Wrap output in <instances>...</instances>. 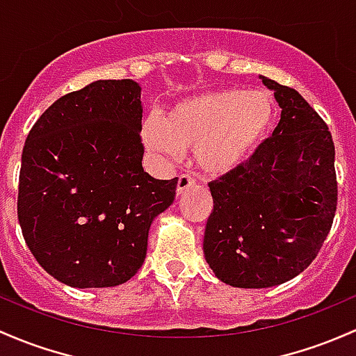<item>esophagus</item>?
<instances>
[{
  "label": "esophagus",
  "instance_id": "obj_1",
  "mask_svg": "<svg viewBox=\"0 0 356 356\" xmlns=\"http://www.w3.org/2000/svg\"><path fill=\"white\" fill-rule=\"evenodd\" d=\"M194 186V177H191L189 174H182L179 175V181H177V194L181 196V194H184L186 191L189 188H193Z\"/></svg>",
  "mask_w": 356,
  "mask_h": 356
}]
</instances>
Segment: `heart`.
I'll list each match as a JSON object with an SVG mask.
<instances>
[{
    "mask_svg": "<svg viewBox=\"0 0 356 356\" xmlns=\"http://www.w3.org/2000/svg\"><path fill=\"white\" fill-rule=\"evenodd\" d=\"M275 119V104L259 88L209 90L179 100L143 126L152 152L177 159L182 148L209 175L234 172L252 155Z\"/></svg>",
    "mask_w": 356,
    "mask_h": 356,
    "instance_id": "heart-1",
    "label": "heart"
}]
</instances>
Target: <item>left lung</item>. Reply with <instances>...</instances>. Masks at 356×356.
Segmentation results:
<instances>
[{"mask_svg":"<svg viewBox=\"0 0 356 356\" xmlns=\"http://www.w3.org/2000/svg\"><path fill=\"white\" fill-rule=\"evenodd\" d=\"M282 109L254 155L209 182L204 259L220 282L269 288L300 275L326 241L338 204L334 143L297 90L261 76Z\"/></svg>","mask_w":356,"mask_h":356,"instance_id":"obj_1","label":"left lung"}]
</instances>
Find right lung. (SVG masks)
<instances>
[{
	"mask_svg": "<svg viewBox=\"0 0 356 356\" xmlns=\"http://www.w3.org/2000/svg\"><path fill=\"white\" fill-rule=\"evenodd\" d=\"M141 87L99 80L37 119L22 153L18 222L30 252L73 288L128 282L147 257L153 220L174 203L177 177L143 170Z\"/></svg>",
	"mask_w": 356,
	"mask_h": 356,
	"instance_id": "right-lung-1",
	"label": "right lung"
}]
</instances>
